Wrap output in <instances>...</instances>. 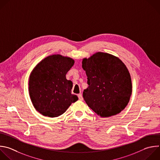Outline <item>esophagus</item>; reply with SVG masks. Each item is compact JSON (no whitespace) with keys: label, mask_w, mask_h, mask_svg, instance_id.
Masks as SVG:
<instances>
[{"label":"esophagus","mask_w":160,"mask_h":160,"mask_svg":"<svg viewBox=\"0 0 160 160\" xmlns=\"http://www.w3.org/2000/svg\"><path fill=\"white\" fill-rule=\"evenodd\" d=\"M78 98H79V100H83V96H82V95L81 93L78 94Z\"/></svg>","instance_id":"obj_1"}]
</instances>
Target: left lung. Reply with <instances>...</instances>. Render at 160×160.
Returning <instances> with one entry per match:
<instances>
[{"instance_id":"8db88e82","label":"left lung","mask_w":160,"mask_h":160,"mask_svg":"<svg viewBox=\"0 0 160 160\" xmlns=\"http://www.w3.org/2000/svg\"><path fill=\"white\" fill-rule=\"evenodd\" d=\"M88 87L83 97L88 107L101 118L117 115L128 104L132 93L130 73L118 57L97 52L82 60Z\"/></svg>"}]
</instances>
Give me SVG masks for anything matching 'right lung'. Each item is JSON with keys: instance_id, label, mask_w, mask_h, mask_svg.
<instances>
[{"instance_id": "right-lung-1", "label": "right lung", "mask_w": 160, "mask_h": 160, "mask_svg": "<svg viewBox=\"0 0 160 160\" xmlns=\"http://www.w3.org/2000/svg\"><path fill=\"white\" fill-rule=\"evenodd\" d=\"M74 63L70 57L52 55L41 60L31 72L29 97L35 109L42 115L58 117L78 100V97L72 94V82L66 78Z\"/></svg>"}]
</instances>
